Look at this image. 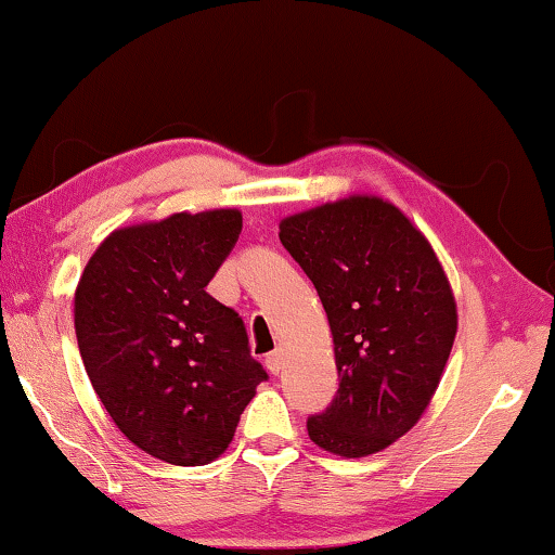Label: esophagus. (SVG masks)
Instances as JSON below:
<instances>
[{
  "label": "esophagus",
  "instance_id": "obj_1",
  "mask_svg": "<svg viewBox=\"0 0 555 555\" xmlns=\"http://www.w3.org/2000/svg\"><path fill=\"white\" fill-rule=\"evenodd\" d=\"M266 364H268V370L272 374H280V370H283V352H280V349H275V352H270L266 357Z\"/></svg>",
  "mask_w": 555,
  "mask_h": 555
}]
</instances>
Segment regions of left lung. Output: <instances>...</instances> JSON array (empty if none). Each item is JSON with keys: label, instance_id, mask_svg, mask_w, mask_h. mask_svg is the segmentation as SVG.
<instances>
[{"label": "left lung", "instance_id": "left-lung-1", "mask_svg": "<svg viewBox=\"0 0 555 555\" xmlns=\"http://www.w3.org/2000/svg\"><path fill=\"white\" fill-rule=\"evenodd\" d=\"M327 312L339 389L307 420L320 449L362 459L422 420L456 337V300L431 243L395 203L347 195L280 220Z\"/></svg>", "mask_w": 555, "mask_h": 555}]
</instances>
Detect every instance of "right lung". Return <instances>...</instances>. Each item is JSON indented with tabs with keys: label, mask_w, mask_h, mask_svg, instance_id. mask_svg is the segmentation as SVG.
<instances>
[{
	"label": "right lung",
	"mask_w": 555,
	"mask_h": 555,
	"mask_svg": "<svg viewBox=\"0 0 555 555\" xmlns=\"http://www.w3.org/2000/svg\"><path fill=\"white\" fill-rule=\"evenodd\" d=\"M241 230L237 208L118 228L76 285V343L91 385L124 437L160 462H216L268 379L243 320L206 293Z\"/></svg>",
	"instance_id": "right-lung-1"
}]
</instances>
